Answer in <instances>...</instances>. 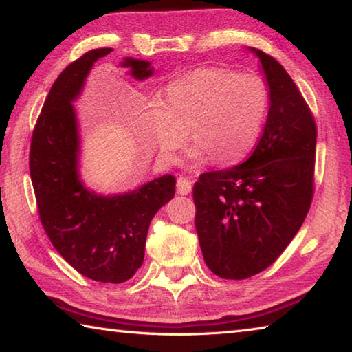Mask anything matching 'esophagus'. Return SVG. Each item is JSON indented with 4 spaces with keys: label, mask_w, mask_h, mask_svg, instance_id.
Segmentation results:
<instances>
[{
    "label": "esophagus",
    "mask_w": 352,
    "mask_h": 352,
    "mask_svg": "<svg viewBox=\"0 0 352 352\" xmlns=\"http://www.w3.org/2000/svg\"><path fill=\"white\" fill-rule=\"evenodd\" d=\"M190 189H192V183H190L188 178L180 177L177 180V192L180 195H188L190 192Z\"/></svg>",
    "instance_id": "obj_1"
}]
</instances>
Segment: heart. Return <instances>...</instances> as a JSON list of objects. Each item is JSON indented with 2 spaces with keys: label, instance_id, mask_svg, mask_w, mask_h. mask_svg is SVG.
<instances>
[{
  "label": "heart",
  "instance_id": "b5f03b06",
  "mask_svg": "<svg viewBox=\"0 0 352 352\" xmlns=\"http://www.w3.org/2000/svg\"><path fill=\"white\" fill-rule=\"evenodd\" d=\"M269 110V90L254 74L205 67L188 71L166 87V102L146 113L147 132L160 155L175 162L190 136L189 158L217 166L241 163L252 152Z\"/></svg>",
  "mask_w": 352,
  "mask_h": 352
}]
</instances>
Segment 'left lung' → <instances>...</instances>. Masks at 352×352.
<instances>
[{
    "label": "left lung",
    "instance_id": "obj_1",
    "mask_svg": "<svg viewBox=\"0 0 352 352\" xmlns=\"http://www.w3.org/2000/svg\"><path fill=\"white\" fill-rule=\"evenodd\" d=\"M261 60L270 109L247 162L201 174L194 186L195 230L208 269L245 279L270 267L311 208L317 126L295 82L276 58Z\"/></svg>",
    "mask_w": 352,
    "mask_h": 352
}]
</instances>
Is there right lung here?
<instances>
[{"mask_svg":"<svg viewBox=\"0 0 352 352\" xmlns=\"http://www.w3.org/2000/svg\"><path fill=\"white\" fill-rule=\"evenodd\" d=\"M111 51L85 52L52 83L34 127L29 170L41 225L62 258L83 276L119 284L142 265L148 225L174 197L175 177L166 174L115 195L94 192L80 180V135L73 102L93 65ZM121 67L136 80L153 73L151 62L132 57L124 58Z\"/></svg>","mask_w":352,"mask_h":352,"instance_id":"right-lung-1","label":"right lung"}]
</instances>
